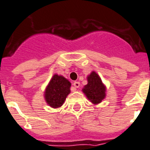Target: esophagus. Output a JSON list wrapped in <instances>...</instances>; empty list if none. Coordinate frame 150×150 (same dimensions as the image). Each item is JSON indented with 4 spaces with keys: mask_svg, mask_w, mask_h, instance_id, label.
I'll list each match as a JSON object with an SVG mask.
<instances>
[{
    "mask_svg": "<svg viewBox=\"0 0 150 150\" xmlns=\"http://www.w3.org/2000/svg\"><path fill=\"white\" fill-rule=\"evenodd\" d=\"M73 85H74V86H75V88H79V87L80 86V82H75L74 83H73Z\"/></svg>",
    "mask_w": 150,
    "mask_h": 150,
    "instance_id": "esophagus-1",
    "label": "esophagus"
}]
</instances>
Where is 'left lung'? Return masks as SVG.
Returning <instances> with one entry per match:
<instances>
[{"instance_id": "1", "label": "left lung", "mask_w": 150, "mask_h": 150, "mask_svg": "<svg viewBox=\"0 0 150 150\" xmlns=\"http://www.w3.org/2000/svg\"><path fill=\"white\" fill-rule=\"evenodd\" d=\"M87 85L84 86L82 89V93L92 103L99 104L106 97V86L102 82L100 75L94 71L87 76Z\"/></svg>"}]
</instances>
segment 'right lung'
Instances as JSON below:
<instances>
[{
    "mask_svg": "<svg viewBox=\"0 0 150 150\" xmlns=\"http://www.w3.org/2000/svg\"><path fill=\"white\" fill-rule=\"evenodd\" d=\"M71 82L62 75L54 74L44 91L46 103L52 108L61 107L71 93Z\"/></svg>",
    "mask_w": 150,
    "mask_h": 150,
    "instance_id": "right-lung-1",
    "label": "right lung"
}]
</instances>
